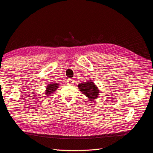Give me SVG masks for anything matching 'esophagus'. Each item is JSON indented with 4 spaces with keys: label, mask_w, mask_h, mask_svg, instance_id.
Returning <instances> with one entry per match:
<instances>
[{
    "label": "esophagus",
    "mask_w": 153,
    "mask_h": 153,
    "mask_svg": "<svg viewBox=\"0 0 153 153\" xmlns=\"http://www.w3.org/2000/svg\"><path fill=\"white\" fill-rule=\"evenodd\" d=\"M68 85H73L74 84V80H72V79H69L68 81Z\"/></svg>",
    "instance_id": "1"
}]
</instances>
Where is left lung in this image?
<instances>
[{
    "mask_svg": "<svg viewBox=\"0 0 153 153\" xmlns=\"http://www.w3.org/2000/svg\"><path fill=\"white\" fill-rule=\"evenodd\" d=\"M78 89L91 100H95L99 96L100 91L93 82H83L78 84Z\"/></svg>",
    "mask_w": 153,
    "mask_h": 153,
    "instance_id": "left-lung-1",
    "label": "left lung"
}]
</instances>
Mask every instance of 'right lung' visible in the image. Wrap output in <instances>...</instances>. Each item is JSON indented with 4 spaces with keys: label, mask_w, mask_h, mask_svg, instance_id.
<instances>
[{
    "label": "right lung",
    "mask_w": 153,
    "mask_h": 153,
    "mask_svg": "<svg viewBox=\"0 0 153 153\" xmlns=\"http://www.w3.org/2000/svg\"><path fill=\"white\" fill-rule=\"evenodd\" d=\"M58 87H59V84H55V83H52V84H48L47 87V90L45 91V94L47 96L50 95L51 93H52V92L56 91Z\"/></svg>",
    "instance_id": "obj_1"
}]
</instances>
